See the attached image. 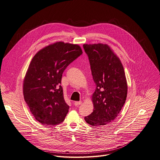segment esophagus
Here are the masks:
<instances>
[{
    "instance_id": "esophagus-1",
    "label": "esophagus",
    "mask_w": 160,
    "mask_h": 160,
    "mask_svg": "<svg viewBox=\"0 0 160 160\" xmlns=\"http://www.w3.org/2000/svg\"><path fill=\"white\" fill-rule=\"evenodd\" d=\"M82 101H76V102H74V104H75V106H79V105H80V104H82Z\"/></svg>"
}]
</instances>
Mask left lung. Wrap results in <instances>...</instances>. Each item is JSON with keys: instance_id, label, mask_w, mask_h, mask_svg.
I'll use <instances>...</instances> for the list:
<instances>
[{"instance_id": "1", "label": "left lung", "mask_w": 160, "mask_h": 160, "mask_svg": "<svg viewBox=\"0 0 160 160\" xmlns=\"http://www.w3.org/2000/svg\"><path fill=\"white\" fill-rule=\"evenodd\" d=\"M96 88L92 94L93 112L85 117L92 127L110 123L115 120L127 96V83L119 58L107 44H83Z\"/></svg>"}]
</instances>
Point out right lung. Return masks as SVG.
Masks as SVG:
<instances>
[{
	"label": "right lung",
	"instance_id": "1",
	"mask_svg": "<svg viewBox=\"0 0 160 160\" xmlns=\"http://www.w3.org/2000/svg\"><path fill=\"white\" fill-rule=\"evenodd\" d=\"M77 44L57 42L40 49L32 58L22 92L37 121L43 125L62 122L69 109L61 86L66 67L82 54Z\"/></svg>",
	"mask_w": 160,
	"mask_h": 160
}]
</instances>
